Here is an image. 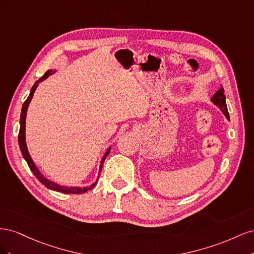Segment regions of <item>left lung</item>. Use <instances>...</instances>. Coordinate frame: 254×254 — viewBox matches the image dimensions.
Returning <instances> with one entry per match:
<instances>
[{"label": "left lung", "instance_id": "obj_1", "mask_svg": "<svg viewBox=\"0 0 254 254\" xmlns=\"http://www.w3.org/2000/svg\"><path fill=\"white\" fill-rule=\"evenodd\" d=\"M211 102L215 105L217 106L218 108L221 110V112L224 113L225 117L229 120V112H228V108H227V104H226V95H225V91L224 88L220 87V89L215 93L212 98H211Z\"/></svg>", "mask_w": 254, "mask_h": 254}]
</instances>
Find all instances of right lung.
Masks as SVG:
<instances>
[{
    "mask_svg": "<svg viewBox=\"0 0 254 254\" xmlns=\"http://www.w3.org/2000/svg\"><path fill=\"white\" fill-rule=\"evenodd\" d=\"M55 71L53 70H49L47 73H45L41 78L38 79L35 84L33 86L32 90H30V93L27 97L26 101L24 102V104H23V107H22V111H21V117H20V130H19V136H18V141H19V146H20V149H21V152H22V156L23 158L25 159V161L27 162L30 171L33 172V174L36 176V178L39 180L43 186L45 188H48L50 190H56V191H60V193H64V194H82V193H86L87 190H92L95 186L96 183L98 181V178H99V175H101V170L103 167V164H104V161L106 159V157L109 155L110 152V149L111 147H109L108 149H107V151L105 152V155L101 161V164H99V174H98V178L97 180L92 183L91 186L89 187H86V188H79V187H65V186H60V184L54 182V181H51L49 180L48 178H45V177L40 173V171L38 170V167L36 166V164L34 163V161L32 159V157L29 156V152H28V149H27V146H26V142H25V120H26V113H27V108H28V105L30 103V101H32V98L34 96V93L35 91L38 87V84H39V82L43 81L44 79H47L50 75H52L53 73H55Z\"/></svg>",
    "mask_w": 254,
    "mask_h": 254,
    "instance_id": "add662e5",
    "label": "right lung"
}]
</instances>
